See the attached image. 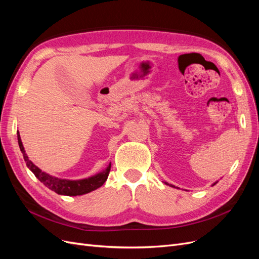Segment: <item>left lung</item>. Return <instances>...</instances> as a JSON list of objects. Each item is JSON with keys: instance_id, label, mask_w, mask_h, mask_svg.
<instances>
[{"instance_id": "left-lung-1", "label": "left lung", "mask_w": 259, "mask_h": 259, "mask_svg": "<svg viewBox=\"0 0 259 259\" xmlns=\"http://www.w3.org/2000/svg\"><path fill=\"white\" fill-rule=\"evenodd\" d=\"M165 184H166V185H168L167 183H165ZM216 184H217V182H216V183H214V184H213V186H214V185H216ZM168 186H170V187H175V186H173V185H168Z\"/></svg>"}]
</instances>
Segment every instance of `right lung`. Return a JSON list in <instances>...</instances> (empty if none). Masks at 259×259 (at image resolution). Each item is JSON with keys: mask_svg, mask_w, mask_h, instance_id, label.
<instances>
[{"mask_svg": "<svg viewBox=\"0 0 259 259\" xmlns=\"http://www.w3.org/2000/svg\"><path fill=\"white\" fill-rule=\"evenodd\" d=\"M17 138H18V145L20 148V151L23 155V159L26 161L28 168L32 171V173L35 175V177L40 180L41 183H43V185H45L49 189L55 191L58 194L69 195V197H75V195H82L85 193H89L98 189L99 187L103 186L108 178L109 171H110V168H111V163H109V165L105 170L84 179L70 180V179H62V178L52 176L38 168L36 165H34L32 161L29 160L28 155L25 151V148L22 146L19 132H17Z\"/></svg>", "mask_w": 259, "mask_h": 259, "instance_id": "obj_1", "label": "right lung"}]
</instances>
